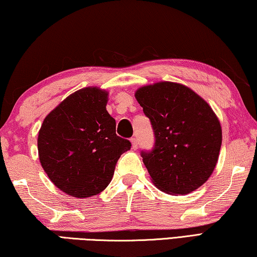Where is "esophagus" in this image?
Segmentation results:
<instances>
[{
  "instance_id": "1",
  "label": "esophagus",
  "mask_w": 257,
  "mask_h": 257,
  "mask_svg": "<svg viewBox=\"0 0 257 257\" xmlns=\"http://www.w3.org/2000/svg\"><path fill=\"white\" fill-rule=\"evenodd\" d=\"M131 144H132V149L137 150L138 149V140L137 138H132L131 139Z\"/></svg>"
}]
</instances>
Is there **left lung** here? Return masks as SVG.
Listing matches in <instances>:
<instances>
[{"instance_id": "obj_1", "label": "left lung", "mask_w": 257, "mask_h": 257, "mask_svg": "<svg viewBox=\"0 0 257 257\" xmlns=\"http://www.w3.org/2000/svg\"><path fill=\"white\" fill-rule=\"evenodd\" d=\"M136 99L153 125L155 148L142 153L159 190L188 195L212 175L222 144V127L211 106L183 84L157 82L139 87Z\"/></svg>"}]
</instances>
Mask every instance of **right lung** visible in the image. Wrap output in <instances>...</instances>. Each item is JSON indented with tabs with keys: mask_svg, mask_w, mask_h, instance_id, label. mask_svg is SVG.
<instances>
[{
	"mask_svg": "<svg viewBox=\"0 0 257 257\" xmlns=\"http://www.w3.org/2000/svg\"><path fill=\"white\" fill-rule=\"evenodd\" d=\"M108 95L98 86L74 92L46 115L39 131L41 165L71 197L103 191L120 155L131 149V142L116 134V120L106 109Z\"/></svg>",
	"mask_w": 257,
	"mask_h": 257,
	"instance_id": "1",
	"label": "right lung"
}]
</instances>
